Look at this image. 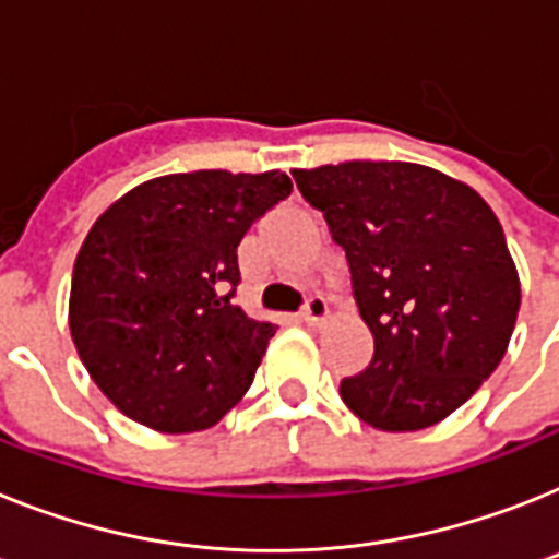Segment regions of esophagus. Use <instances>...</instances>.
Wrapping results in <instances>:
<instances>
[{"label":"esophagus","instance_id":"34e87169","mask_svg":"<svg viewBox=\"0 0 559 559\" xmlns=\"http://www.w3.org/2000/svg\"><path fill=\"white\" fill-rule=\"evenodd\" d=\"M328 302L322 297H311L305 302V308L299 311V319H302L305 325H322L328 319Z\"/></svg>","mask_w":559,"mask_h":559}]
</instances>
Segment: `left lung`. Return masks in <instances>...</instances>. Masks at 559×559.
Segmentation results:
<instances>
[{
    "instance_id": "1",
    "label": "left lung",
    "mask_w": 559,
    "mask_h": 559,
    "mask_svg": "<svg viewBox=\"0 0 559 559\" xmlns=\"http://www.w3.org/2000/svg\"><path fill=\"white\" fill-rule=\"evenodd\" d=\"M290 175L345 248L353 299L373 333V359L342 379V402L384 432L443 421L495 373L520 311L495 212L461 180L404 160Z\"/></svg>"
}]
</instances>
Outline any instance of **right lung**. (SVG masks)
<instances>
[{
    "label": "right lung",
    "instance_id": "add662e5",
    "mask_svg": "<svg viewBox=\"0 0 559 559\" xmlns=\"http://www.w3.org/2000/svg\"><path fill=\"white\" fill-rule=\"evenodd\" d=\"M288 194L280 169L183 171L135 186L95 221L75 257L70 333L123 416L198 432L246 395L276 328L234 305L237 246Z\"/></svg>",
    "mask_w": 559,
    "mask_h": 559
}]
</instances>
